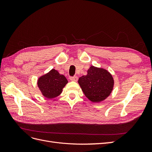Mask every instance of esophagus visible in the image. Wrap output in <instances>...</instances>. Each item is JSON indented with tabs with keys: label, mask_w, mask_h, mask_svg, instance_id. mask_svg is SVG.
Instances as JSON below:
<instances>
[{
	"label": "esophagus",
	"mask_w": 152,
	"mask_h": 152,
	"mask_svg": "<svg viewBox=\"0 0 152 152\" xmlns=\"http://www.w3.org/2000/svg\"><path fill=\"white\" fill-rule=\"evenodd\" d=\"M70 80L72 81H75V82H77L78 80V77L77 76H74V77H71L70 78Z\"/></svg>",
	"instance_id": "34e87169"
}]
</instances>
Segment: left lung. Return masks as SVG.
Here are the masks:
<instances>
[{
	"label": "left lung",
	"mask_w": 152,
	"mask_h": 152,
	"mask_svg": "<svg viewBox=\"0 0 152 152\" xmlns=\"http://www.w3.org/2000/svg\"><path fill=\"white\" fill-rule=\"evenodd\" d=\"M79 84L87 98L91 102L98 103L111 93L114 81L107 70L91 66L87 74L79 78Z\"/></svg>",
	"instance_id": "obj_1"
}]
</instances>
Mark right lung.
Instances as JSON below:
<instances>
[{
  "label": "right lung",
  "mask_w": 152,
  "mask_h": 152,
  "mask_svg": "<svg viewBox=\"0 0 152 152\" xmlns=\"http://www.w3.org/2000/svg\"><path fill=\"white\" fill-rule=\"evenodd\" d=\"M68 80L63 75L53 69L38 80V86L42 94L48 99H52L61 93Z\"/></svg>",
  "instance_id": "1"
}]
</instances>
